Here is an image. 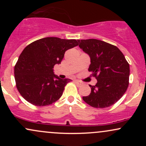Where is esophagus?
Instances as JSON below:
<instances>
[{"mask_svg":"<svg viewBox=\"0 0 146 146\" xmlns=\"http://www.w3.org/2000/svg\"><path fill=\"white\" fill-rule=\"evenodd\" d=\"M75 83L77 85H78V86H82V84L80 82L78 81V80H75Z\"/></svg>","mask_w":146,"mask_h":146,"instance_id":"1","label":"esophagus"}]
</instances>
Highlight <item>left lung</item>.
Returning a JSON list of instances; mask_svg holds the SVG:
<instances>
[{
  "instance_id": "1",
  "label": "left lung",
  "mask_w": 146,
  "mask_h": 146,
  "mask_svg": "<svg viewBox=\"0 0 146 146\" xmlns=\"http://www.w3.org/2000/svg\"><path fill=\"white\" fill-rule=\"evenodd\" d=\"M79 46L90 57L88 71L97 79L91 93L83 100L94 108L113 105L123 96L129 84L130 66L117 46L97 39L78 40Z\"/></svg>"
}]
</instances>
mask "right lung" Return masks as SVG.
I'll return each mask as SVG.
<instances>
[{"label":"right lung","instance_id":"obj_1","mask_svg":"<svg viewBox=\"0 0 146 146\" xmlns=\"http://www.w3.org/2000/svg\"><path fill=\"white\" fill-rule=\"evenodd\" d=\"M78 45L76 40L47 37L27 46L14 66L16 87L22 97L37 106L59 100L71 80L60 79L53 67L61 63L66 50Z\"/></svg>","mask_w":146,"mask_h":146}]
</instances>
